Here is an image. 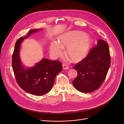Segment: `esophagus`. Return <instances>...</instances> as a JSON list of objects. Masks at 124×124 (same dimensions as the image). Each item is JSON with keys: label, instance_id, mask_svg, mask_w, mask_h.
<instances>
[{"label": "esophagus", "instance_id": "34e87169", "mask_svg": "<svg viewBox=\"0 0 124 124\" xmlns=\"http://www.w3.org/2000/svg\"><path fill=\"white\" fill-rule=\"evenodd\" d=\"M62 68L63 69H68L69 68V67L66 64L63 63L62 64Z\"/></svg>", "mask_w": 124, "mask_h": 124}]
</instances>
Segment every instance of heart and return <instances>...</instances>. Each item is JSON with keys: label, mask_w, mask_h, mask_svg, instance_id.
Listing matches in <instances>:
<instances>
[{"label": "heart", "mask_w": 124, "mask_h": 124, "mask_svg": "<svg viewBox=\"0 0 124 124\" xmlns=\"http://www.w3.org/2000/svg\"><path fill=\"white\" fill-rule=\"evenodd\" d=\"M92 41L88 36L77 31H69L61 35L58 41H53L50 46V52L54 57L62 55V48L67 47L66 54L73 62L84 59L91 49Z\"/></svg>", "instance_id": "b5f03b06"}]
</instances>
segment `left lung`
Masks as SVG:
<instances>
[{"label": "left lung", "mask_w": 124, "mask_h": 124, "mask_svg": "<svg viewBox=\"0 0 124 124\" xmlns=\"http://www.w3.org/2000/svg\"><path fill=\"white\" fill-rule=\"evenodd\" d=\"M110 63L108 43L104 40H98L86 57L73 67L77 71V76L72 81L74 87L85 93L96 90L104 82Z\"/></svg>", "instance_id": "left-lung-1"}]
</instances>
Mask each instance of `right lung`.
<instances>
[{"mask_svg":"<svg viewBox=\"0 0 124 124\" xmlns=\"http://www.w3.org/2000/svg\"><path fill=\"white\" fill-rule=\"evenodd\" d=\"M40 30H31L27 35L21 37L17 40L12 57V66L19 86L25 92L36 95H42L53 87L56 76L62 69L59 61H50L43 58L35 66L25 69L19 58V48L24 39Z\"/></svg>","mask_w":124,"mask_h":124,"instance_id":"add662e5","label":"right lung"}]
</instances>
